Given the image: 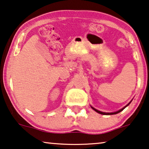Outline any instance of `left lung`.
I'll return each mask as SVG.
<instances>
[{
	"instance_id": "left-lung-1",
	"label": "left lung",
	"mask_w": 149,
	"mask_h": 149,
	"mask_svg": "<svg viewBox=\"0 0 149 149\" xmlns=\"http://www.w3.org/2000/svg\"><path fill=\"white\" fill-rule=\"evenodd\" d=\"M132 102V101H131ZM131 102H130L128 104H127L125 106V107H123V109H121V110H119V111H117V112H115V113H104V112H101V111H97V110H96L95 109H94V108H93L92 107H91V108H92V109H93L94 110V111H95V112H97V113H100V114H101V115H115V114H117V113H120V112H121L122 111H123V110L125 109V107H127L128 105L130 104V103H131Z\"/></svg>"
}]
</instances>
